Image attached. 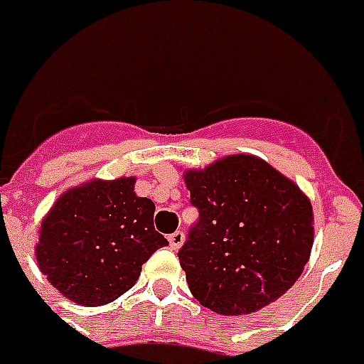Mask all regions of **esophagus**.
I'll return each mask as SVG.
<instances>
[{
	"mask_svg": "<svg viewBox=\"0 0 364 364\" xmlns=\"http://www.w3.org/2000/svg\"><path fill=\"white\" fill-rule=\"evenodd\" d=\"M184 242V232L182 231H174L168 235V244H171V248L173 250H178Z\"/></svg>",
	"mask_w": 364,
	"mask_h": 364,
	"instance_id": "1",
	"label": "esophagus"
}]
</instances>
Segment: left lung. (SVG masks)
I'll use <instances>...</instances> for the list:
<instances>
[{
	"label": "left lung",
	"instance_id": "left-lung-1",
	"mask_svg": "<svg viewBox=\"0 0 364 364\" xmlns=\"http://www.w3.org/2000/svg\"><path fill=\"white\" fill-rule=\"evenodd\" d=\"M184 178L199 212L178 250L191 295L222 316L280 299L310 257V200L255 156H229Z\"/></svg>",
	"mask_w": 364,
	"mask_h": 364
}]
</instances>
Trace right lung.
Listing matches in <instances>:
<instances>
[{
	"label": "right lung",
	"instance_id": "1",
	"mask_svg": "<svg viewBox=\"0 0 364 364\" xmlns=\"http://www.w3.org/2000/svg\"><path fill=\"white\" fill-rule=\"evenodd\" d=\"M135 178L94 180L69 190L41 223L37 263L67 299L101 306L132 289L142 264L167 238L154 229L156 205Z\"/></svg>",
	"mask_w": 364,
	"mask_h": 364
}]
</instances>
